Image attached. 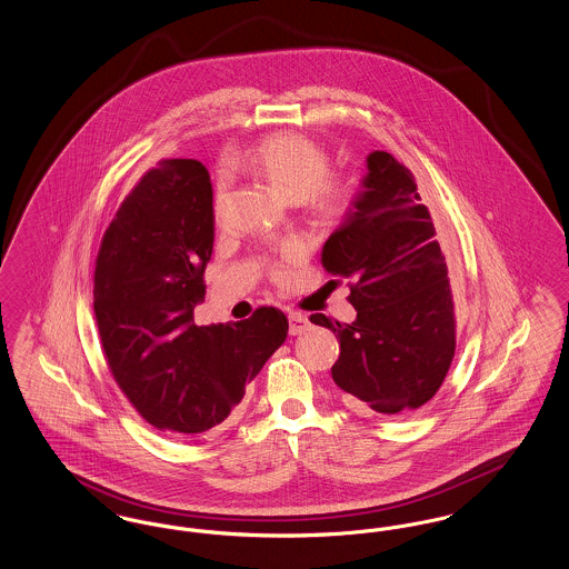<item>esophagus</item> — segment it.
Here are the masks:
<instances>
[{"mask_svg":"<svg viewBox=\"0 0 569 569\" xmlns=\"http://www.w3.org/2000/svg\"><path fill=\"white\" fill-rule=\"evenodd\" d=\"M288 320H290V335H302V332H307L309 330V320H307V316H302V313H298V311H290V316H288Z\"/></svg>","mask_w":569,"mask_h":569,"instance_id":"1","label":"esophagus"}]
</instances>
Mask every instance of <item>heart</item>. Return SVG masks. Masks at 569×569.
<instances>
[{"label": "heart", "instance_id": "heart-1", "mask_svg": "<svg viewBox=\"0 0 569 569\" xmlns=\"http://www.w3.org/2000/svg\"><path fill=\"white\" fill-rule=\"evenodd\" d=\"M232 162L251 168L281 198L302 200L316 213H339L350 196V188L339 177L326 174L328 153L320 142L298 132L267 136L258 144L237 151ZM221 186L217 190V200Z\"/></svg>", "mask_w": 569, "mask_h": 569}]
</instances>
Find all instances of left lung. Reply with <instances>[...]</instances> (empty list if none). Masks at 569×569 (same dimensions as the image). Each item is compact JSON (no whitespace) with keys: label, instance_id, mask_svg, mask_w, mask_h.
<instances>
[{"label":"left lung","instance_id":"8db88e82","mask_svg":"<svg viewBox=\"0 0 569 569\" xmlns=\"http://www.w3.org/2000/svg\"><path fill=\"white\" fill-rule=\"evenodd\" d=\"M322 264L353 281L352 325L309 318L339 339L332 379L346 403L392 416L431 401L455 358V300L431 213L390 153H369L362 190L322 247Z\"/></svg>","mask_w":569,"mask_h":569}]
</instances>
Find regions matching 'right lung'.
<instances>
[{
    "label": "right lung",
    "instance_id": "1",
    "mask_svg": "<svg viewBox=\"0 0 569 569\" xmlns=\"http://www.w3.org/2000/svg\"><path fill=\"white\" fill-rule=\"evenodd\" d=\"M209 170L162 160L123 200L98 251L93 311L110 373L136 411L168 433H204L288 337L260 307L243 322L193 325L216 237Z\"/></svg>",
    "mask_w": 569,
    "mask_h": 569
}]
</instances>
